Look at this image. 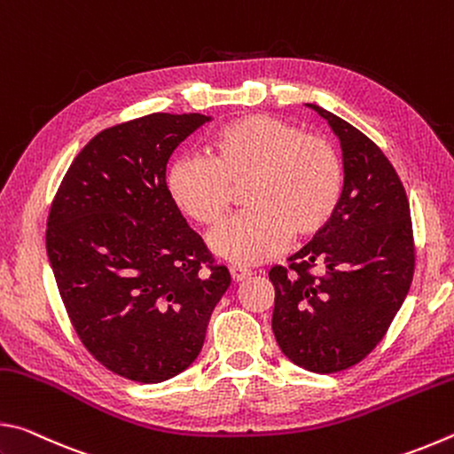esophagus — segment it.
Returning a JSON list of instances; mask_svg holds the SVG:
<instances>
[{
	"label": "esophagus",
	"mask_w": 454,
	"mask_h": 454,
	"mask_svg": "<svg viewBox=\"0 0 454 454\" xmlns=\"http://www.w3.org/2000/svg\"><path fill=\"white\" fill-rule=\"evenodd\" d=\"M230 274H232L234 282H242V280L248 278L252 272L246 270V268H240V266H230Z\"/></svg>",
	"instance_id": "obj_1"
}]
</instances>
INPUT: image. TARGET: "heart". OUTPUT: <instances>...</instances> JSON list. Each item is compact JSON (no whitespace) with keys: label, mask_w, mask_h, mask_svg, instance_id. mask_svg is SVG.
<instances>
[{"label":"heart","mask_w":454,"mask_h":454,"mask_svg":"<svg viewBox=\"0 0 454 454\" xmlns=\"http://www.w3.org/2000/svg\"><path fill=\"white\" fill-rule=\"evenodd\" d=\"M212 162L182 156L168 170V192L188 218L216 226L244 194L248 214L210 236V248L234 266H256L326 228L342 194V164L325 137L290 121L244 116L222 126L210 144Z\"/></svg>","instance_id":"b5f03b06"}]
</instances>
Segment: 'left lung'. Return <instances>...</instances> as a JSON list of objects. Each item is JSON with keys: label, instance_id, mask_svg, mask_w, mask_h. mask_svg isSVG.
Wrapping results in <instances>:
<instances>
[{"label": "left lung", "instance_id": "1", "mask_svg": "<svg viewBox=\"0 0 454 454\" xmlns=\"http://www.w3.org/2000/svg\"><path fill=\"white\" fill-rule=\"evenodd\" d=\"M342 148L340 202L326 228L270 268L272 330L290 363L330 374L382 340L409 294L414 246L409 198L379 145L317 104ZM318 267L322 277L309 274Z\"/></svg>", "mask_w": 454, "mask_h": 454}]
</instances>
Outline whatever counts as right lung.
Returning a JSON list of instances; mask_svg holds the SVG:
<instances>
[{"mask_svg": "<svg viewBox=\"0 0 454 454\" xmlns=\"http://www.w3.org/2000/svg\"><path fill=\"white\" fill-rule=\"evenodd\" d=\"M210 120L150 114L107 128L53 198L45 248L61 301L83 347L129 380L186 371L230 286L228 268L212 264L166 184L172 152Z\"/></svg>", "mask_w": 454, "mask_h": 454, "instance_id": "right-lung-1", "label": "right lung"}]
</instances>
